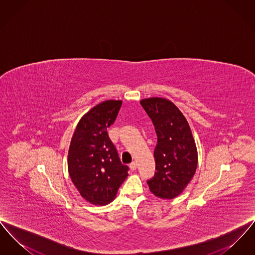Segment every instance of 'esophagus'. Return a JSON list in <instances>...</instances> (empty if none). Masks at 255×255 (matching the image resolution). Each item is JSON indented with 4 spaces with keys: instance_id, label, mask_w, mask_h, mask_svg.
<instances>
[{
    "instance_id": "1",
    "label": "esophagus",
    "mask_w": 255,
    "mask_h": 255,
    "mask_svg": "<svg viewBox=\"0 0 255 255\" xmlns=\"http://www.w3.org/2000/svg\"><path fill=\"white\" fill-rule=\"evenodd\" d=\"M136 166H137V164H136L135 161H133L132 163H130V169L132 170V171H134V170L136 169Z\"/></svg>"
}]
</instances>
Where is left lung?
Instances as JSON below:
<instances>
[{
    "mask_svg": "<svg viewBox=\"0 0 255 255\" xmlns=\"http://www.w3.org/2000/svg\"><path fill=\"white\" fill-rule=\"evenodd\" d=\"M158 136L154 150L155 176L147 181L150 191L160 199L182 194L194 177L198 152L189 124L168 99L150 97L140 100Z\"/></svg>",
    "mask_w": 255,
    "mask_h": 255,
    "instance_id": "obj_1",
    "label": "left lung"
}]
</instances>
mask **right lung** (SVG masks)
<instances>
[{
	"label": "right lung",
	"mask_w": 255,
	"mask_h": 255,
	"mask_svg": "<svg viewBox=\"0 0 255 255\" xmlns=\"http://www.w3.org/2000/svg\"><path fill=\"white\" fill-rule=\"evenodd\" d=\"M122 100H106L93 107L78 122L68 154V170L80 195L95 206H105L117 196L128 177L108 135Z\"/></svg>",
	"instance_id": "add662e5"
}]
</instances>
